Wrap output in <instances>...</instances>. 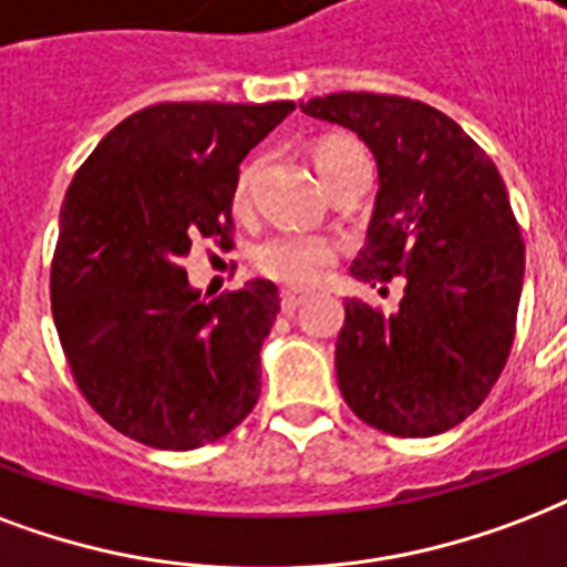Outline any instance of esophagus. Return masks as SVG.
I'll list each match as a JSON object with an SVG mask.
<instances>
[{
    "instance_id": "obj_1",
    "label": "esophagus",
    "mask_w": 567,
    "mask_h": 567,
    "mask_svg": "<svg viewBox=\"0 0 567 567\" xmlns=\"http://www.w3.org/2000/svg\"><path fill=\"white\" fill-rule=\"evenodd\" d=\"M300 302H302V293L297 291H282V312L285 315H293L297 309H300Z\"/></svg>"
}]
</instances>
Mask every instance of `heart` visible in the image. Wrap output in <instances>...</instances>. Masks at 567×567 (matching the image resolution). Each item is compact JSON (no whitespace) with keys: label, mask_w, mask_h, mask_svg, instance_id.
Here are the masks:
<instances>
[{"label":"heart","mask_w":567,"mask_h":567,"mask_svg":"<svg viewBox=\"0 0 567 567\" xmlns=\"http://www.w3.org/2000/svg\"><path fill=\"white\" fill-rule=\"evenodd\" d=\"M353 163H365V154L353 140L348 136H330V140L318 142L315 148V166L321 172L323 184H330L339 172H344ZM255 166H244V172L237 175L235 196L237 202H244L246 189L252 184ZM332 246L321 237L306 235H279L270 237L252 252V265L258 274H265L274 282L291 285V288H306L312 285L318 276L323 274V267L332 261Z\"/></svg>","instance_id":"heart-1"}]
</instances>
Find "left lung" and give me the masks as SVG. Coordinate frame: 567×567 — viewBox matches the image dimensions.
Returning <instances> with one entry per match:
<instances>
[{
	"mask_svg": "<svg viewBox=\"0 0 567 567\" xmlns=\"http://www.w3.org/2000/svg\"><path fill=\"white\" fill-rule=\"evenodd\" d=\"M302 112L353 130L378 163L374 214L351 276L404 279L399 312L344 300L341 395L383 434H443L487 399L512 351L524 240L503 178L455 121L422 101L341 92Z\"/></svg>",
	"mask_w": 567,
	"mask_h": 567,
	"instance_id": "8db88e82",
	"label": "left lung"
}]
</instances>
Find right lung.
<instances>
[{
  "instance_id": "add662e5",
  "label": "right lung",
  "mask_w": 567,
  "mask_h": 567,
  "mask_svg": "<svg viewBox=\"0 0 567 567\" xmlns=\"http://www.w3.org/2000/svg\"><path fill=\"white\" fill-rule=\"evenodd\" d=\"M276 103H157L112 127L59 214L50 300L85 401L124 437L187 452L226 437L261 395L279 288L202 300L181 258L231 246L240 163L291 115Z\"/></svg>"
}]
</instances>
